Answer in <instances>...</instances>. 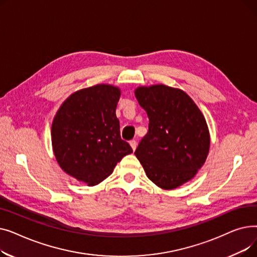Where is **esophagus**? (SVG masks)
<instances>
[{"label":"esophagus","mask_w":257,"mask_h":257,"mask_svg":"<svg viewBox=\"0 0 257 257\" xmlns=\"http://www.w3.org/2000/svg\"><path fill=\"white\" fill-rule=\"evenodd\" d=\"M129 144H130V146H131V148H132V150L136 151L137 147H138V142H137L136 140H132V141H130Z\"/></svg>","instance_id":"obj_1"}]
</instances>
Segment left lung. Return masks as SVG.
I'll return each instance as SVG.
<instances>
[{
	"mask_svg": "<svg viewBox=\"0 0 257 257\" xmlns=\"http://www.w3.org/2000/svg\"><path fill=\"white\" fill-rule=\"evenodd\" d=\"M136 97L149 117V130L134 152L148 178L174 190L195 177L209 152L204 115L192 98L164 84L140 86Z\"/></svg>",
	"mask_w": 257,
	"mask_h": 257,
	"instance_id": "left-lung-1",
	"label": "left lung"
}]
</instances>
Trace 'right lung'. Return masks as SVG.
Here are the masks:
<instances>
[{"mask_svg": "<svg viewBox=\"0 0 257 257\" xmlns=\"http://www.w3.org/2000/svg\"><path fill=\"white\" fill-rule=\"evenodd\" d=\"M118 87L97 84L80 89L60 106L52 123V147L60 168L87 185H97L132 153L120 139L115 109Z\"/></svg>", "mask_w": 257, "mask_h": 257, "instance_id": "right-lung-1", "label": "right lung"}]
</instances>
